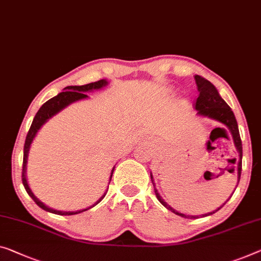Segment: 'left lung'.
Segmentation results:
<instances>
[{
  "instance_id": "left-lung-1",
  "label": "left lung",
  "mask_w": 261,
  "mask_h": 261,
  "mask_svg": "<svg viewBox=\"0 0 261 261\" xmlns=\"http://www.w3.org/2000/svg\"><path fill=\"white\" fill-rule=\"evenodd\" d=\"M194 80H196L198 91H199V95H198V98L196 100V110L198 111L197 115L203 116V117L211 118L213 120H217V122L224 124L225 129H223V127H217V129H223L226 131V134L227 132H230L232 136V139H233V143H234L237 152H238V154H239L238 159H236V158L233 159V164H236L237 163V170H238V182H239L240 174H242L243 145H242V139H240V135H239L238 123H237L234 114H233L231 108L227 106V103L225 102L223 98H221L219 92H218L216 87L211 83V82L205 80L204 77H201L199 75L194 76ZM151 180H152V184L154 188L152 173H151ZM154 193H155V197H157V199L161 201V203L164 205L166 208L170 210V211H172L174 215L180 216L182 218H190V219H196V218H198V216H186V215H184V213L178 212L174 208L171 207L168 203H165L164 199L161 197V194H159L157 190H155V188H154ZM228 199H230V198H228ZM225 204H226V201H225V203L221 205L220 207H218L216 211L206 213V215H203V217L213 215V213L219 211V210L223 207Z\"/></svg>"
}]
</instances>
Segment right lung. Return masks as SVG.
<instances>
[{
  "instance_id": "right-lung-1",
  "label": "right lung",
  "mask_w": 261,
  "mask_h": 261,
  "mask_svg": "<svg viewBox=\"0 0 261 261\" xmlns=\"http://www.w3.org/2000/svg\"><path fill=\"white\" fill-rule=\"evenodd\" d=\"M106 85H108V81H106V80H100V81L93 82V83H89V84H85V85H70V87H67L64 89L65 91L60 92L57 96L53 97V98H50L48 100V102H45L43 106L40 108V110L37 111V114L35 115L33 123H31V126H30V129L28 131V135H27V137H25L24 150H23L22 182H23V185H24L25 191L28 192V194L31 198H33V200L38 206H40L41 208H43L44 211L55 213V215H60V216L77 215V213H82V212L87 211V210H89V208L93 207V206L98 204L99 201L102 200L104 197H106L108 190H107V192L104 193L103 196L96 201L95 204L90 206V207L79 210V211H57V210H54L51 207H49V206L44 205L40 199H38L36 196H35L33 191H31L30 188H29L28 181H27V174H25L27 173V162H28V153H29L30 145H31V143H33L35 136H36L38 130H40L42 127V125H43L46 120L51 118L53 116H55L56 114H58V112H60L61 110H63L64 108H67L71 103L77 102V100H81V99H84V98H88V95L85 92H89V91H92V90H98V89H102V88L106 87ZM114 170H115V166H114V169L111 170V176H110V180H109V184H110V181H111V177H112V173H114Z\"/></svg>"
}]
</instances>
